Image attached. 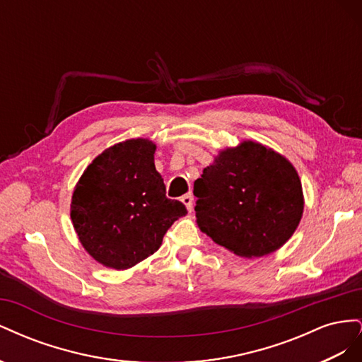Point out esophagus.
I'll list each match as a JSON object with an SVG mask.
<instances>
[{
  "label": "esophagus",
  "mask_w": 362,
  "mask_h": 362,
  "mask_svg": "<svg viewBox=\"0 0 362 362\" xmlns=\"http://www.w3.org/2000/svg\"><path fill=\"white\" fill-rule=\"evenodd\" d=\"M181 201H182V204L185 206H187V210L192 211V208H193V196L192 194H184L182 198H181Z\"/></svg>",
  "instance_id": "esophagus-1"
}]
</instances>
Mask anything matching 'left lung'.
<instances>
[{
  "label": "left lung",
  "mask_w": 362,
  "mask_h": 362,
  "mask_svg": "<svg viewBox=\"0 0 362 362\" xmlns=\"http://www.w3.org/2000/svg\"><path fill=\"white\" fill-rule=\"evenodd\" d=\"M201 231L240 257H264L293 235L303 213L299 175L255 141L228 148L194 181Z\"/></svg>",
  "instance_id": "1"
}]
</instances>
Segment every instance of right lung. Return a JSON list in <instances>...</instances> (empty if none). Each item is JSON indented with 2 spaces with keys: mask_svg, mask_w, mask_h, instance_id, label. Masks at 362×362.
<instances>
[{
  "mask_svg": "<svg viewBox=\"0 0 362 362\" xmlns=\"http://www.w3.org/2000/svg\"><path fill=\"white\" fill-rule=\"evenodd\" d=\"M156 145L131 139L87 166L72 194L71 218L81 245L101 264L125 270L161 246L175 221L187 214L166 198L154 164Z\"/></svg>",
  "mask_w": 362,
  "mask_h": 362,
  "instance_id": "1",
  "label": "right lung"
}]
</instances>
